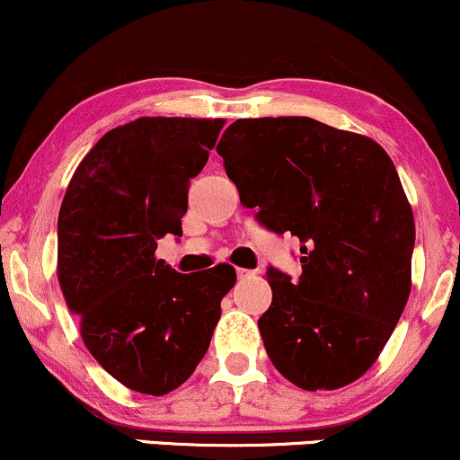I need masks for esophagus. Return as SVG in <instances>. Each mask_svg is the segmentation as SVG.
Listing matches in <instances>:
<instances>
[{
    "label": "esophagus",
    "instance_id": "esophagus-1",
    "mask_svg": "<svg viewBox=\"0 0 460 460\" xmlns=\"http://www.w3.org/2000/svg\"><path fill=\"white\" fill-rule=\"evenodd\" d=\"M236 276H239L241 280H243V278H252V276H254V271H250V270H236Z\"/></svg>",
    "mask_w": 460,
    "mask_h": 460
}]
</instances>
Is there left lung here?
Masks as SVG:
<instances>
[{
  "label": "left lung",
  "mask_w": 460,
  "mask_h": 460,
  "mask_svg": "<svg viewBox=\"0 0 460 460\" xmlns=\"http://www.w3.org/2000/svg\"><path fill=\"white\" fill-rule=\"evenodd\" d=\"M217 154L243 206L299 239V280L267 271L273 299L258 328L273 367L304 391L358 380L412 285L415 219L389 154L311 117L236 119Z\"/></svg>",
  "instance_id": "8db88e82"
}]
</instances>
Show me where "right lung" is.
<instances>
[{
	"mask_svg": "<svg viewBox=\"0 0 460 460\" xmlns=\"http://www.w3.org/2000/svg\"><path fill=\"white\" fill-rule=\"evenodd\" d=\"M224 119L138 117L77 164L58 213V273L93 358L128 389L164 395L204 358L236 271L178 273L158 239L182 236L190 178Z\"/></svg>",
	"mask_w": 460,
	"mask_h": 460,
	"instance_id": "1",
	"label": "right lung"
}]
</instances>
